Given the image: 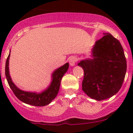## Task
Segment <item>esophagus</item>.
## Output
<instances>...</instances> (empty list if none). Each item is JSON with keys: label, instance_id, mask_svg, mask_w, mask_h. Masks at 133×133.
Segmentation results:
<instances>
[{"label": "esophagus", "instance_id": "obj_1", "mask_svg": "<svg viewBox=\"0 0 133 133\" xmlns=\"http://www.w3.org/2000/svg\"><path fill=\"white\" fill-rule=\"evenodd\" d=\"M69 64L71 66H74L77 62V57L76 56H72L69 59Z\"/></svg>", "mask_w": 133, "mask_h": 133}]
</instances>
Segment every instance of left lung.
I'll return each mask as SVG.
<instances>
[{
  "mask_svg": "<svg viewBox=\"0 0 133 133\" xmlns=\"http://www.w3.org/2000/svg\"><path fill=\"white\" fill-rule=\"evenodd\" d=\"M104 34L93 45L91 57L77 64L84 72L82 91L96 101L110 98L119 91L127 69L119 41L111 34Z\"/></svg>",
  "mask_w": 133,
  "mask_h": 133,
  "instance_id": "8db88e82",
  "label": "left lung"
}]
</instances>
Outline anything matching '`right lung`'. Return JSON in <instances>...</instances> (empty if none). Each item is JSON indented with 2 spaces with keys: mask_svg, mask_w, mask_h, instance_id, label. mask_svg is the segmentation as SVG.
I'll return each mask as SVG.
<instances>
[{
  "mask_svg": "<svg viewBox=\"0 0 133 133\" xmlns=\"http://www.w3.org/2000/svg\"><path fill=\"white\" fill-rule=\"evenodd\" d=\"M10 51L5 63V76L10 89L18 99L23 103L34 106H44L49 104L56 97L60 88L61 81L69 69V63L67 62L60 68L56 69L52 73L51 82L46 89L42 92H30L19 89L14 83L9 72V59Z\"/></svg>",
  "mask_w": 133,
  "mask_h": 133,
  "instance_id": "1",
  "label": "right lung"
}]
</instances>
